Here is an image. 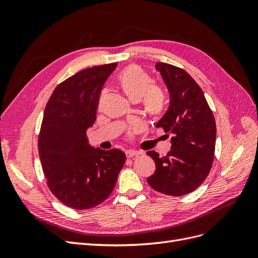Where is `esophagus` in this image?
Here are the masks:
<instances>
[{"label": "esophagus", "instance_id": "1", "mask_svg": "<svg viewBox=\"0 0 258 258\" xmlns=\"http://www.w3.org/2000/svg\"><path fill=\"white\" fill-rule=\"evenodd\" d=\"M141 152H138V151H127L126 152V157L127 158H134V157H138V156L141 155Z\"/></svg>", "mask_w": 258, "mask_h": 258}]
</instances>
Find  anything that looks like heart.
Masks as SVG:
<instances>
[{
	"label": "heart",
	"instance_id": "obj_1",
	"mask_svg": "<svg viewBox=\"0 0 258 258\" xmlns=\"http://www.w3.org/2000/svg\"><path fill=\"white\" fill-rule=\"evenodd\" d=\"M119 87L132 102L141 101L144 113L154 119H158L166 113L168 97L158 85L153 84L151 75L136 64L124 68L117 77Z\"/></svg>",
	"mask_w": 258,
	"mask_h": 258
}]
</instances>
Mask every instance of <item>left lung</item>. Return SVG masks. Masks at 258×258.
Returning a JSON list of instances; mask_svg holds the SVG:
<instances>
[{"mask_svg":"<svg viewBox=\"0 0 258 258\" xmlns=\"http://www.w3.org/2000/svg\"><path fill=\"white\" fill-rule=\"evenodd\" d=\"M170 92V106L156 127L171 138V151L163 157L154 151L146 154L156 165L147 178L153 189L168 196H184L204 183L212 168L216 124L204 91L183 69L158 62Z\"/></svg>","mask_w":258,"mask_h":258,"instance_id":"8db88e82","label":"left lung"}]
</instances>
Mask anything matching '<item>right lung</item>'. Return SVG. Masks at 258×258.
<instances>
[{"label": "right lung", "mask_w": 258, "mask_h": 258, "mask_svg": "<svg viewBox=\"0 0 258 258\" xmlns=\"http://www.w3.org/2000/svg\"><path fill=\"white\" fill-rule=\"evenodd\" d=\"M117 63L82 70L60 83L46 104L37 146L50 191L69 208L96 207L112 194L126 155L88 144L100 93Z\"/></svg>", "instance_id": "1"}]
</instances>
